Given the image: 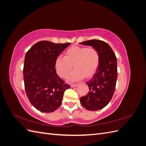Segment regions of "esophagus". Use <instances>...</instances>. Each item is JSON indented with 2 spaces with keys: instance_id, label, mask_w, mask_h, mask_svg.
<instances>
[{
  "instance_id": "obj_1",
  "label": "esophagus",
  "mask_w": 146,
  "mask_h": 146,
  "mask_svg": "<svg viewBox=\"0 0 146 146\" xmlns=\"http://www.w3.org/2000/svg\"><path fill=\"white\" fill-rule=\"evenodd\" d=\"M78 85V84H70V86H71V87H76Z\"/></svg>"
}]
</instances>
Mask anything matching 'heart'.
<instances>
[{
  "label": "heart",
  "mask_w": 146,
  "mask_h": 146,
  "mask_svg": "<svg viewBox=\"0 0 146 146\" xmlns=\"http://www.w3.org/2000/svg\"><path fill=\"white\" fill-rule=\"evenodd\" d=\"M100 63L99 52L94 47L73 46L66 51L64 57L58 56L55 66L58 76L64 78L76 69L67 77L69 81L80 80L84 77H91L98 70Z\"/></svg>",
  "instance_id": "b5f03b06"
}]
</instances>
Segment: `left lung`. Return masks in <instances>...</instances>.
Returning a JSON list of instances; mask_svg holds the SVG:
<instances>
[{
    "label": "left lung",
    "mask_w": 146,
    "mask_h": 146,
    "mask_svg": "<svg viewBox=\"0 0 146 146\" xmlns=\"http://www.w3.org/2000/svg\"><path fill=\"white\" fill-rule=\"evenodd\" d=\"M80 44L91 46L99 53V68L91 80L86 82L90 91L80 98L83 107L97 111L106 107L113 98L117 77V58L111 47L103 41L91 39Z\"/></svg>",
    "instance_id": "1"
}]
</instances>
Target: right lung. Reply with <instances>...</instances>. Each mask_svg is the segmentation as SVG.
I'll use <instances>...</instances> for the list:
<instances>
[{
  "label": "right lung",
  "instance_id": "right-lung-1",
  "mask_svg": "<svg viewBox=\"0 0 146 146\" xmlns=\"http://www.w3.org/2000/svg\"><path fill=\"white\" fill-rule=\"evenodd\" d=\"M70 44L41 41L26 53L23 69L25 92L30 103L41 112L55 111L62 102L64 91L70 88L57 75L55 66L56 59Z\"/></svg>",
  "mask_w": 146,
  "mask_h": 146
}]
</instances>
